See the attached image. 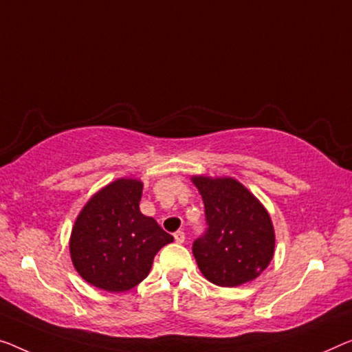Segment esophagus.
Instances as JSON below:
<instances>
[{
	"label": "esophagus",
	"mask_w": 352,
	"mask_h": 352,
	"mask_svg": "<svg viewBox=\"0 0 352 352\" xmlns=\"http://www.w3.org/2000/svg\"><path fill=\"white\" fill-rule=\"evenodd\" d=\"M174 239L177 243H183L185 242V232H183V230H177V232L174 234Z\"/></svg>",
	"instance_id": "obj_1"
}]
</instances>
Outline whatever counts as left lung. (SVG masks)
Listing matches in <instances>:
<instances>
[{
	"mask_svg": "<svg viewBox=\"0 0 352 352\" xmlns=\"http://www.w3.org/2000/svg\"><path fill=\"white\" fill-rule=\"evenodd\" d=\"M206 207L207 230L192 254L210 283L235 287L253 281L274 258L275 230L264 206L230 177L194 175Z\"/></svg>",
	"mask_w": 352,
	"mask_h": 352,
	"instance_id": "obj_1",
	"label": "left lung"
}]
</instances>
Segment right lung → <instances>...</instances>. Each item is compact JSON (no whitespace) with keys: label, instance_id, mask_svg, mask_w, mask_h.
I'll return each instance as SVG.
<instances>
[{"label":"right lung","instance_id":"obj_1","mask_svg":"<svg viewBox=\"0 0 352 352\" xmlns=\"http://www.w3.org/2000/svg\"><path fill=\"white\" fill-rule=\"evenodd\" d=\"M142 182L118 178L85 204L69 240L71 259L83 280L109 292L133 289L150 274L162 246L174 237L140 212Z\"/></svg>","mask_w":352,"mask_h":352}]
</instances>
